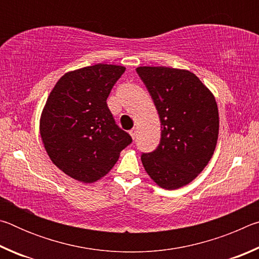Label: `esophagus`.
Masks as SVG:
<instances>
[{"label":"esophagus","mask_w":259,"mask_h":259,"mask_svg":"<svg viewBox=\"0 0 259 259\" xmlns=\"http://www.w3.org/2000/svg\"><path fill=\"white\" fill-rule=\"evenodd\" d=\"M137 133H138L137 128H133V129H131V130L129 131V134H130L131 137H133V139L136 138V136H137Z\"/></svg>","instance_id":"34e87169"}]
</instances>
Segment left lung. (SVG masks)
Wrapping results in <instances>:
<instances>
[{"mask_svg":"<svg viewBox=\"0 0 259 259\" xmlns=\"http://www.w3.org/2000/svg\"><path fill=\"white\" fill-rule=\"evenodd\" d=\"M136 71L161 122L159 146L143 153V165L160 187L176 190L198 177L213 154L219 130L216 99L186 69L143 66Z\"/></svg>","mask_w":259,"mask_h":259,"instance_id":"left-lung-1","label":"left lung"}]
</instances>
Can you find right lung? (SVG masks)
<instances>
[{
  "label": "right lung",
  "instance_id": "right-lung-1",
  "mask_svg": "<svg viewBox=\"0 0 259 259\" xmlns=\"http://www.w3.org/2000/svg\"><path fill=\"white\" fill-rule=\"evenodd\" d=\"M125 67L97 64L61 76L47 99L40 134L48 155L67 176L94 183L108 174L133 142L106 100Z\"/></svg>",
  "mask_w": 259,
  "mask_h": 259
}]
</instances>
